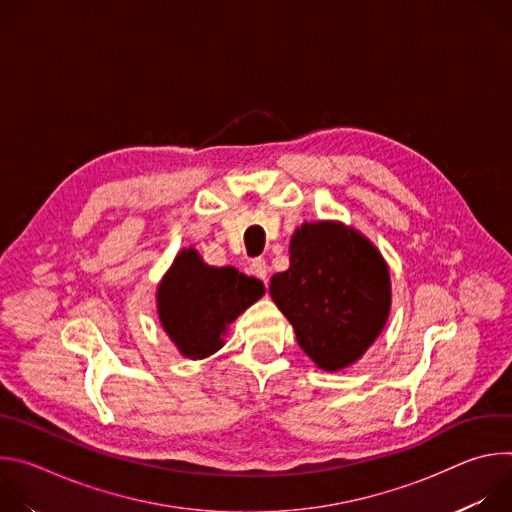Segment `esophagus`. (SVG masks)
Here are the masks:
<instances>
[{
	"instance_id": "34e87169",
	"label": "esophagus",
	"mask_w": 512,
	"mask_h": 512,
	"mask_svg": "<svg viewBox=\"0 0 512 512\" xmlns=\"http://www.w3.org/2000/svg\"><path fill=\"white\" fill-rule=\"evenodd\" d=\"M249 269H251V275H255L257 279H261V281H267V263H265V259L263 257H257V259H253L251 261V265H249Z\"/></svg>"
}]
</instances>
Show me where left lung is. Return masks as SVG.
Segmentation results:
<instances>
[{"mask_svg":"<svg viewBox=\"0 0 512 512\" xmlns=\"http://www.w3.org/2000/svg\"><path fill=\"white\" fill-rule=\"evenodd\" d=\"M269 294L296 330L302 350L324 371L356 362L381 334L391 310L389 267L358 231L304 223L289 243V269Z\"/></svg>","mask_w":512,"mask_h":512,"instance_id":"obj_1","label":"left lung"}]
</instances>
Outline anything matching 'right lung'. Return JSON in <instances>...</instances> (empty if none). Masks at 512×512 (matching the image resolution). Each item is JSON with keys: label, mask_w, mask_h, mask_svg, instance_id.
Here are the masks:
<instances>
[{"label": "right lung", "mask_w": 512, "mask_h": 512, "mask_svg": "<svg viewBox=\"0 0 512 512\" xmlns=\"http://www.w3.org/2000/svg\"><path fill=\"white\" fill-rule=\"evenodd\" d=\"M263 283L235 267H210L184 249L158 285V316L180 354L206 358L221 348L227 326L263 296Z\"/></svg>", "instance_id": "right-lung-1"}]
</instances>
